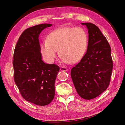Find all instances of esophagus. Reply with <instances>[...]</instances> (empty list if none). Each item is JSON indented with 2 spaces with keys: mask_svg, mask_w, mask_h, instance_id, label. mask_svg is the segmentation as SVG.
Here are the masks:
<instances>
[{
  "mask_svg": "<svg viewBox=\"0 0 125 125\" xmlns=\"http://www.w3.org/2000/svg\"><path fill=\"white\" fill-rule=\"evenodd\" d=\"M60 70H62V71H67V68H66V67H60Z\"/></svg>",
  "mask_w": 125,
  "mask_h": 125,
  "instance_id": "34e87169",
  "label": "esophagus"
}]
</instances>
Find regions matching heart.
Instances as JSON below:
<instances>
[{
	"label": "heart",
	"mask_w": 125,
	"mask_h": 125,
	"mask_svg": "<svg viewBox=\"0 0 125 125\" xmlns=\"http://www.w3.org/2000/svg\"><path fill=\"white\" fill-rule=\"evenodd\" d=\"M88 37L80 28L63 27L54 30L41 44V52L49 62H54L58 54L69 63H77L83 57Z\"/></svg>",
	"instance_id": "heart-1"
}]
</instances>
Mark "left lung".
<instances>
[{
	"label": "left lung",
	"instance_id": "8db88e82",
	"mask_svg": "<svg viewBox=\"0 0 125 125\" xmlns=\"http://www.w3.org/2000/svg\"><path fill=\"white\" fill-rule=\"evenodd\" d=\"M88 30L87 51L81 61L71 70V77L78 94L91 100L107 89L113 63L111 49L99 28L91 23H81Z\"/></svg>",
	"mask_w": 125,
	"mask_h": 125
}]
</instances>
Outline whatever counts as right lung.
<instances>
[{"label":"right lung","instance_id":"1","mask_svg":"<svg viewBox=\"0 0 125 125\" xmlns=\"http://www.w3.org/2000/svg\"><path fill=\"white\" fill-rule=\"evenodd\" d=\"M52 25L41 24L24 30L13 54L14 82L24 99L39 106L48 105L53 100L59 71L58 66L45 63L42 59L39 36Z\"/></svg>","mask_w":125,"mask_h":125}]
</instances>
